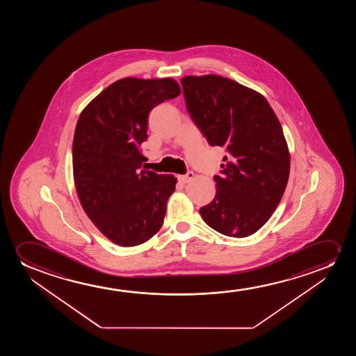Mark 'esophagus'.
<instances>
[{"instance_id": "34e87169", "label": "esophagus", "mask_w": 356, "mask_h": 356, "mask_svg": "<svg viewBox=\"0 0 356 356\" xmlns=\"http://www.w3.org/2000/svg\"><path fill=\"white\" fill-rule=\"evenodd\" d=\"M193 177H195V174H193L192 171H188L186 175L179 176V180H180L182 184H187V182H190Z\"/></svg>"}]
</instances>
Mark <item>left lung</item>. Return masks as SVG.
Segmentation results:
<instances>
[{
    "mask_svg": "<svg viewBox=\"0 0 356 356\" xmlns=\"http://www.w3.org/2000/svg\"><path fill=\"white\" fill-rule=\"evenodd\" d=\"M186 107L210 146L225 147L216 195L200 208L205 224L243 238L266 224L289 177L282 127L263 95L219 75L181 79Z\"/></svg>",
    "mask_w": 356,
    "mask_h": 356,
    "instance_id": "8db88e82",
    "label": "left lung"
}]
</instances>
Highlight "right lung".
Instances as JSON below:
<instances>
[{
  "instance_id": "add662e5",
  "label": "right lung",
  "mask_w": 356,
  "mask_h": 356,
  "mask_svg": "<svg viewBox=\"0 0 356 356\" xmlns=\"http://www.w3.org/2000/svg\"><path fill=\"white\" fill-rule=\"evenodd\" d=\"M181 93L174 79L124 78L85 107L73 140L74 182L93 224L113 243L134 247L161 229L174 175L141 170L148 114Z\"/></svg>"
}]
</instances>
